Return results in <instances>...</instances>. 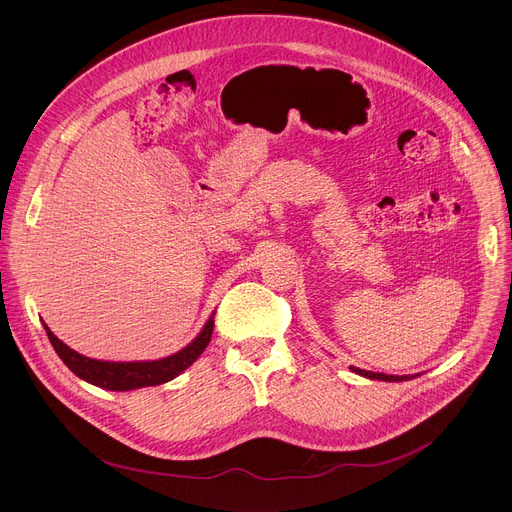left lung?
I'll list each match as a JSON object with an SVG mask.
<instances>
[{"label": "left lung", "instance_id": "1", "mask_svg": "<svg viewBox=\"0 0 512 512\" xmlns=\"http://www.w3.org/2000/svg\"><path fill=\"white\" fill-rule=\"evenodd\" d=\"M352 373L360 375V377H367V379H377V381H389V383H401V381H409L417 375H401V377H395V375H385V373H371V371H362V369H356V367H350Z\"/></svg>", "mask_w": 512, "mask_h": 512}]
</instances>
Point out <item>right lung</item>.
I'll list each match as a JSON object with an SVG mask.
<instances>
[{
  "label": "right lung",
  "instance_id": "right-lung-1",
  "mask_svg": "<svg viewBox=\"0 0 512 512\" xmlns=\"http://www.w3.org/2000/svg\"><path fill=\"white\" fill-rule=\"evenodd\" d=\"M212 328H214V314L206 320L200 334L188 346L178 350L176 354H170L160 360L109 362V360H97V358L83 356L77 350L68 348L44 324L48 340L52 342L56 354L60 356V360L66 364V367L79 379H83L95 387L107 389V391H133V389H141V387H156V385L176 379L204 352V348L210 342Z\"/></svg>",
  "mask_w": 512,
  "mask_h": 512
}]
</instances>
